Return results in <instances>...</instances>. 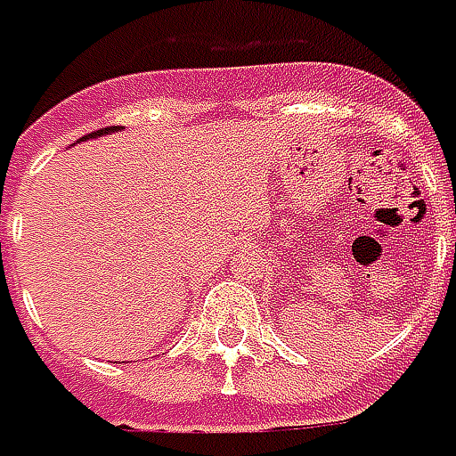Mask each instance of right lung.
<instances>
[{
    "mask_svg": "<svg viewBox=\"0 0 456 456\" xmlns=\"http://www.w3.org/2000/svg\"><path fill=\"white\" fill-rule=\"evenodd\" d=\"M116 130L120 128H106V130H95V133H91V135H84L81 140H94V138H101V135H110V133H116Z\"/></svg>",
    "mask_w": 456,
    "mask_h": 456,
    "instance_id": "add662e5",
    "label": "right lung"
}]
</instances>
